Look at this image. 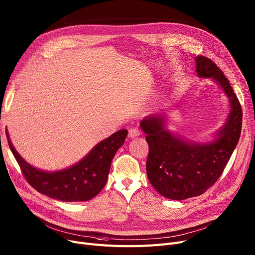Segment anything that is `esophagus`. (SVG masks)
<instances>
[{
	"instance_id": "esophagus-1",
	"label": "esophagus",
	"mask_w": 255,
	"mask_h": 255,
	"mask_svg": "<svg viewBox=\"0 0 255 255\" xmlns=\"http://www.w3.org/2000/svg\"><path fill=\"white\" fill-rule=\"evenodd\" d=\"M139 134H140V131H139L138 128H130V129L128 130V137H129L130 139H133V138L138 137Z\"/></svg>"
}]
</instances>
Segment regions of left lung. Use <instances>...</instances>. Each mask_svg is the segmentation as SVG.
Returning <instances> with one entry per match:
<instances>
[{
  "mask_svg": "<svg viewBox=\"0 0 255 255\" xmlns=\"http://www.w3.org/2000/svg\"><path fill=\"white\" fill-rule=\"evenodd\" d=\"M200 78L218 84L230 103V112L210 141L196 142L167 128L166 112L149 115L140 127L147 134L149 153L146 172L149 181L162 197L182 201L203 194L222 174L240 139L242 109L222 71L206 56L196 57Z\"/></svg>",
  "mask_w": 255,
  "mask_h": 255,
  "instance_id": "obj_1",
  "label": "left lung"
}]
</instances>
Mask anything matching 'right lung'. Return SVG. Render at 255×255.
<instances>
[{"label":"right lung","mask_w":255,"mask_h":255,"mask_svg":"<svg viewBox=\"0 0 255 255\" xmlns=\"http://www.w3.org/2000/svg\"><path fill=\"white\" fill-rule=\"evenodd\" d=\"M6 133L15 159L27 182L37 191L64 202H85L95 198L106 184L112 159L124 145L128 130H117L98 143L77 163L54 172L40 170L25 161L14 148L7 130Z\"/></svg>","instance_id":"1"}]
</instances>
